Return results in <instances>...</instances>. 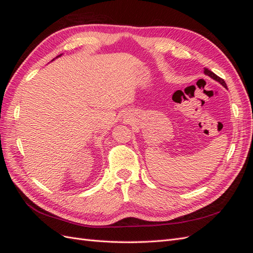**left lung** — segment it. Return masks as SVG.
Returning <instances> with one entry per match:
<instances>
[{"label": "left lung", "instance_id": "obj_1", "mask_svg": "<svg viewBox=\"0 0 253 253\" xmlns=\"http://www.w3.org/2000/svg\"><path fill=\"white\" fill-rule=\"evenodd\" d=\"M204 73H205V75L209 76V77H210V78H212L213 80H215V81L219 82V83L221 84V85H223L224 87H226V88H227V84H226V82L224 81V79L219 78L217 75H215V74H214L213 72H211L210 70H208V68H205V70H204Z\"/></svg>", "mask_w": 253, "mask_h": 253}]
</instances>
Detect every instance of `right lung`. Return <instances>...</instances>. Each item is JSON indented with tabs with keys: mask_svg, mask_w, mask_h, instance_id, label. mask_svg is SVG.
<instances>
[{
	"mask_svg": "<svg viewBox=\"0 0 253 253\" xmlns=\"http://www.w3.org/2000/svg\"><path fill=\"white\" fill-rule=\"evenodd\" d=\"M60 56H61V55H60ZM60 56H58V57H60ZM58 57H57V58H58Z\"/></svg>",
	"mask_w": 253,
	"mask_h": 253,
	"instance_id": "add662e5",
	"label": "right lung"
}]
</instances>
